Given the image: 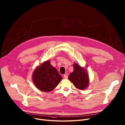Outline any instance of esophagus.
I'll return each mask as SVG.
<instances>
[{
  "label": "esophagus",
  "mask_w": 125,
  "mask_h": 125,
  "mask_svg": "<svg viewBox=\"0 0 125 125\" xmlns=\"http://www.w3.org/2000/svg\"><path fill=\"white\" fill-rule=\"evenodd\" d=\"M63 78H64V79H68V75H64V76H63Z\"/></svg>",
  "instance_id": "obj_1"
}]
</instances>
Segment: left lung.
I'll list each match as a JSON object with an SVG mask.
<instances>
[{
    "label": "left lung",
    "instance_id": "1",
    "mask_svg": "<svg viewBox=\"0 0 125 125\" xmlns=\"http://www.w3.org/2000/svg\"><path fill=\"white\" fill-rule=\"evenodd\" d=\"M68 79L77 88L85 89L89 84V77L86 70L77 63L74 64V71L70 74Z\"/></svg>",
    "mask_w": 125,
    "mask_h": 125
}]
</instances>
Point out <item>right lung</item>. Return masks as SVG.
I'll return each mask as SVG.
<instances>
[{
	"label": "right lung",
	"instance_id": "right-lung-1",
	"mask_svg": "<svg viewBox=\"0 0 125 125\" xmlns=\"http://www.w3.org/2000/svg\"><path fill=\"white\" fill-rule=\"evenodd\" d=\"M32 78L36 87L44 92L52 91L62 79L61 75L49 61L44 62L35 69Z\"/></svg>",
	"mask_w": 125,
	"mask_h": 125
}]
</instances>
